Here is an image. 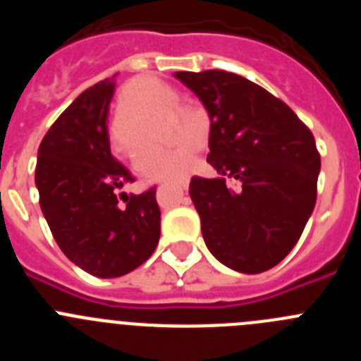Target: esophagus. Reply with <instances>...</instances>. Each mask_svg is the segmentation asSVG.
Masks as SVG:
<instances>
[{
  "instance_id": "34e87169",
  "label": "esophagus",
  "mask_w": 361,
  "mask_h": 361,
  "mask_svg": "<svg viewBox=\"0 0 361 361\" xmlns=\"http://www.w3.org/2000/svg\"><path fill=\"white\" fill-rule=\"evenodd\" d=\"M177 188H180V191L188 190V180H183V183H178Z\"/></svg>"
}]
</instances>
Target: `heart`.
Segmentation results:
<instances>
[{
	"label": "heart",
	"instance_id": "b5f03b06",
	"mask_svg": "<svg viewBox=\"0 0 361 361\" xmlns=\"http://www.w3.org/2000/svg\"><path fill=\"white\" fill-rule=\"evenodd\" d=\"M177 104V94L170 86L153 78H137L124 86L117 103V121L111 126V142L119 152L132 155L146 141V123L162 111ZM180 119L186 110H175ZM197 130L191 124L177 123L173 128V141H180L170 149L149 148L137 155V173L146 180H178L190 173L197 149Z\"/></svg>",
	"mask_w": 361,
	"mask_h": 361
}]
</instances>
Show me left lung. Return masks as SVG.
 I'll return each instance as SVG.
<instances>
[{
	"label": "left lung",
	"instance_id": "8db88e82",
	"mask_svg": "<svg viewBox=\"0 0 361 361\" xmlns=\"http://www.w3.org/2000/svg\"><path fill=\"white\" fill-rule=\"evenodd\" d=\"M208 110V162L215 178L193 177L190 197L209 253L257 275L295 247L317 202L320 153L295 111L250 79L224 70L175 72ZM231 180L237 188H228Z\"/></svg>",
	"mask_w": 361,
	"mask_h": 361
}]
</instances>
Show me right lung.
<instances>
[{"label": "right lung", "mask_w": 361, "mask_h": 361, "mask_svg": "<svg viewBox=\"0 0 361 361\" xmlns=\"http://www.w3.org/2000/svg\"><path fill=\"white\" fill-rule=\"evenodd\" d=\"M116 75L90 86L57 117L36 164L41 212L57 245L99 279H117L145 264L161 237L155 188L141 195L119 193L133 177L110 149Z\"/></svg>", "instance_id": "1"}]
</instances>
